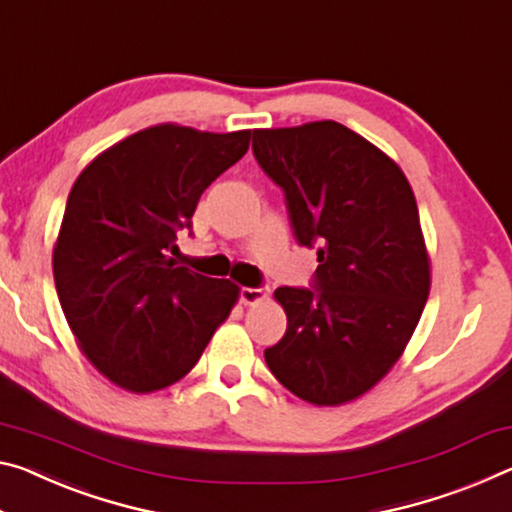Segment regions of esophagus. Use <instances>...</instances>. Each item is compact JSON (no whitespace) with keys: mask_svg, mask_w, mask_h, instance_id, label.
Instances as JSON below:
<instances>
[{"mask_svg":"<svg viewBox=\"0 0 512 512\" xmlns=\"http://www.w3.org/2000/svg\"><path fill=\"white\" fill-rule=\"evenodd\" d=\"M269 296L266 294V289H253V287H243L239 291V298L243 305H255V303H262V300Z\"/></svg>","mask_w":512,"mask_h":512,"instance_id":"obj_1","label":"esophagus"}]
</instances>
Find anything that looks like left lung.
I'll use <instances>...</instances> for the list:
<instances>
[{
	"instance_id": "obj_1",
	"label": "left lung",
	"mask_w": 512,
	"mask_h": 512,
	"mask_svg": "<svg viewBox=\"0 0 512 512\" xmlns=\"http://www.w3.org/2000/svg\"><path fill=\"white\" fill-rule=\"evenodd\" d=\"M253 154L319 262L312 289H275L287 332L266 364L307 403L358 399L401 358L431 291L415 193L383 150L335 120L255 129Z\"/></svg>"
}]
</instances>
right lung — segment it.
<instances>
[{"mask_svg": "<svg viewBox=\"0 0 512 512\" xmlns=\"http://www.w3.org/2000/svg\"><path fill=\"white\" fill-rule=\"evenodd\" d=\"M250 129L175 123L127 136L72 184L52 266L72 335L113 385L150 394L184 378L239 287L177 266L202 191L248 152Z\"/></svg>", "mask_w": 512, "mask_h": 512, "instance_id": "obj_1", "label": "right lung"}]
</instances>
